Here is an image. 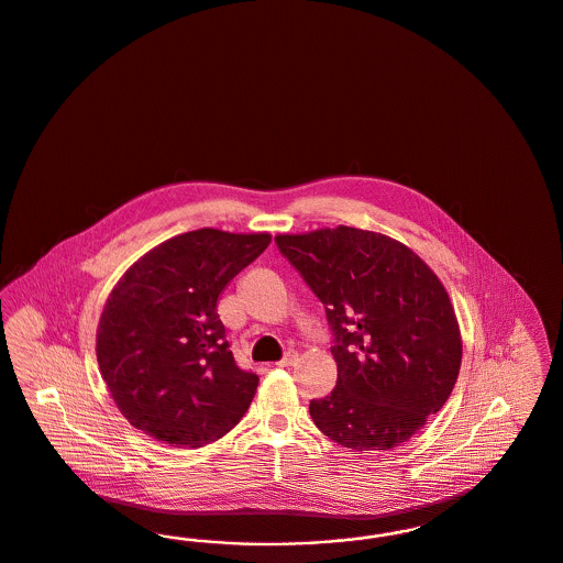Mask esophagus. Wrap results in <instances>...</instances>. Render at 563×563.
<instances>
[{"label":"esophagus","instance_id":"obj_1","mask_svg":"<svg viewBox=\"0 0 563 563\" xmlns=\"http://www.w3.org/2000/svg\"><path fill=\"white\" fill-rule=\"evenodd\" d=\"M295 362H297V354H295V352H289L283 361L276 362V366H292Z\"/></svg>","mask_w":563,"mask_h":563}]
</instances>
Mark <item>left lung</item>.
<instances>
[{"label": "left lung", "instance_id": "1", "mask_svg": "<svg viewBox=\"0 0 563 563\" xmlns=\"http://www.w3.org/2000/svg\"><path fill=\"white\" fill-rule=\"evenodd\" d=\"M324 303L338 385L310 402L316 428L354 452L400 446L446 405L463 341L449 292L400 241L352 225L278 234Z\"/></svg>", "mask_w": 563, "mask_h": 563}]
</instances>
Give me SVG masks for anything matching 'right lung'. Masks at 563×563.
<instances>
[{
    "label": "right lung",
    "mask_w": 563,
    "mask_h": 563,
    "mask_svg": "<svg viewBox=\"0 0 563 563\" xmlns=\"http://www.w3.org/2000/svg\"><path fill=\"white\" fill-rule=\"evenodd\" d=\"M271 241L268 232L199 228L151 249L119 278L98 322L96 356L135 429L199 449L243 419L260 377L236 366L218 297Z\"/></svg>",
    "instance_id": "obj_1"
}]
</instances>
